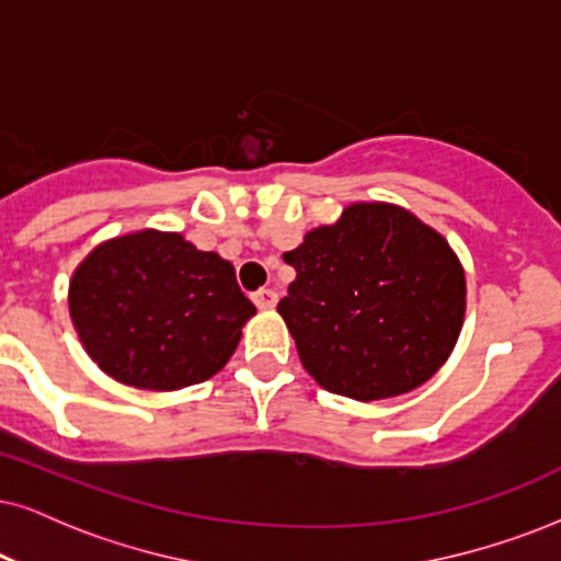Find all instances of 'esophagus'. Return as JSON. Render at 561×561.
<instances>
[{"label":"esophagus","mask_w":561,"mask_h":561,"mask_svg":"<svg viewBox=\"0 0 561 561\" xmlns=\"http://www.w3.org/2000/svg\"><path fill=\"white\" fill-rule=\"evenodd\" d=\"M253 302L259 310H272L276 305V293L274 289H259V293H253Z\"/></svg>","instance_id":"esophagus-1"}]
</instances>
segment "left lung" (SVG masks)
Wrapping results in <instances>:
<instances>
[{
  "label": "left lung",
  "instance_id": "1",
  "mask_svg": "<svg viewBox=\"0 0 561 561\" xmlns=\"http://www.w3.org/2000/svg\"><path fill=\"white\" fill-rule=\"evenodd\" d=\"M282 259L297 276L276 310L325 391L393 399L448 363L463 329L466 272L409 209L354 202Z\"/></svg>",
  "mask_w": 561,
  "mask_h": 561
}]
</instances>
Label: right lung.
<instances>
[{
    "mask_svg": "<svg viewBox=\"0 0 561 561\" xmlns=\"http://www.w3.org/2000/svg\"><path fill=\"white\" fill-rule=\"evenodd\" d=\"M69 316L108 378L181 391L228 365L256 308L236 268L181 232L137 230L95 245L69 279Z\"/></svg>",
    "mask_w": 561,
    "mask_h": 561,
    "instance_id": "right-lung-1",
    "label": "right lung"
}]
</instances>
